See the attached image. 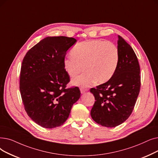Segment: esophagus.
Wrapping results in <instances>:
<instances>
[{
  "instance_id": "obj_1",
  "label": "esophagus",
  "mask_w": 158,
  "mask_h": 158,
  "mask_svg": "<svg viewBox=\"0 0 158 158\" xmlns=\"http://www.w3.org/2000/svg\"><path fill=\"white\" fill-rule=\"evenodd\" d=\"M80 91H81V94H85V92H86L88 91V89H86V88H81Z\"/></svg>"
}]
</instances>
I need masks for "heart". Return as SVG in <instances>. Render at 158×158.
Wrapping results in <instances>:
<instances>
[{
  "instance_id": "1",
  "label": "heart",
  "mask_w": 158,
  "mask_h": 158,
  "mask_svg": "<svg viewBox=\"0 0 158 158\" xmlns=\"http://www.w3.org/2000/svg\"><path fill=\"white\" fill-rule=\"evenodd\" d=\"M72 56L65 57L63 66L67 74L74 77L72 83L81 88L90 86L94 82L103 83L110 79L117 69L119 60L118 48L114 43L99 39L83 41L71 50Z\"/></svg>"
}]
</instances>
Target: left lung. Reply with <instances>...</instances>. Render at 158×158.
<instances>
[{"instance_id": "left-lung-1", "label": "left lung", "mask_w": 158, "mask_h": 158, "mask_svg": "<svg viewBox=\"0 0 158 158\" xmlns=\"http://www.w3.org/2000/svg\"><path fill=\"white\" fill-rule=\"evenodd\" d=\"M119 60L113 76L106 83L90 89L95 97L90 115L98 124L117 127L132 114L140 90V68L132 48L118 35Z\"/></svg>"}]
</instances>
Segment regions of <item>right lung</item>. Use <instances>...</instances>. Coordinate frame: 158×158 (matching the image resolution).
I'll list each match as a JSON object with an SVG mask.
<instances>
[{
    "label": "right lung",
    "instance_id": "right-lung-1",
    "mask_svg": "<svg viewBox=\"0 0 158 158\" xmlns=\"http://www.w3.org/2000/svg\"><path fill=\"white\" fill-rule=\"evenodd\" d=\"M77 40L47 37L26 53L20 70V91L24 109L37 124L53 128L64 124L80 98L78 87L66 88L69 75L63 66L67 50Z\"/></svg>",
    "mask_w": 158,
    "mask_h": 158
}]
</instances>
